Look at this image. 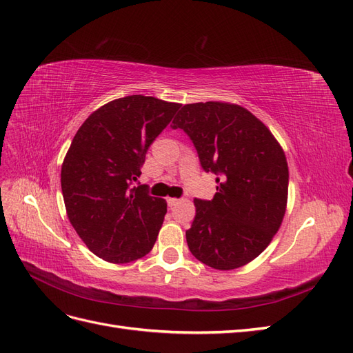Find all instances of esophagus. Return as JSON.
Segmentation results:
<instances>
[{
	"label": "esophagus",
	"mask_w": 353,
	"mask_h": 353,
	"mask_svg": "<svg viewBox=\"0 0 353 353\" xmlns=\"http://www.w3.org/2000/svg\"><path fill=\"white\" fill-rule=\"evenodd\" d=\"M166 201H168V205L172 208V206H175V205H178L179 203V199H175V197H168L166 199Z\"/></svg>",
	"instance_id": "obj_1"
}]
</instances>
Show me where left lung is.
<instances>
[{"label": "left lung", "instance_id": "8db88e82", "mask_svg": "<svg viewBox=\"0 0 353 353\" xmlns=\"http://www.w3.org/2000/svg\"><path fill=\"white\" fill-rule=\"evenodd\" d=\"M172 123L191 138L201 168L218 175L213 199H194L188 249L210 268H240L268 248L283 222L288 193L283 148L239 104H185Z\"/></svg>", "mask_w": 353, "mask_h": 353}]
</instances>
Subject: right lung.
Segmentation results:
<instances>
[{
    "mask_svg": "<svg viewBox=\"0 0 353 353\" xmlns=\"http://www.w3.org/2000/svg\"><path fill=\"white\" fill-rule=\"evenodd\" d=\"M179 108L128 95L92 112L74 134L61 165V193L72 227L99 258L128 263L153 249L166 200L132 184L148 147Z\"/></svg>",
    "mask_w": 353,
    "mask_h": 353,
    "instance_id": "add662e5",
    "label": "right lung"
}]
</instances>
